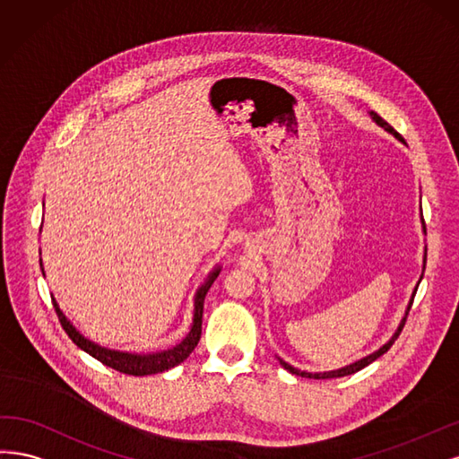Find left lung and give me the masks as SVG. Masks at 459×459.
Here are the masks:
<instances>
[{"label":"left lung","mask_w":459,"mask_h":459,"mask_svg":"<svg viewBox=\"0 0 459 459\" xmlns=\"http://www.w3.org/2000/svg\"><path fill=\"white\" fill-rule=\"evenodd\" d=\"M369 114V117H372V120L379 126V127H383L385 129L387 133H391V135H394L398 141H403V137L398 135V133L385 122L383 120L381 116H377L374 110H369L368 112ZM421 227H423V232H425V223H423V215H421ZM425 261H427V247H425V251H423V271H425ZM423 271H421V276H420V280H418V284H416V288H413V291H411V298H410V301H408V307H406V310H404V316H403V320H401V324H398L396 326V330H394V333L391 335V339L389 342L385 343V345H381L377 351H374V352H369V354H366V357H362L360 360H357V362H352V364H347V366H343V368H337V369H330V372H307V369H299V368H295V366H291V364H288L286 360H282L278 357V362L282 364L288 372H291V374H295V376H301V377H310V379H330V377H343V376H351V374H354V372H359V369H362V368H366L368 364H372L374 360H377L381 354H385L389 349H391V345L394 343V339L401 335V332H403V328H404V322H406V316H408V313H410V307H411V301H413V295H416V291H418V286H420V282H421V278H423Z\"/></svg>","instance_id":"obj_1"}]
</instances>
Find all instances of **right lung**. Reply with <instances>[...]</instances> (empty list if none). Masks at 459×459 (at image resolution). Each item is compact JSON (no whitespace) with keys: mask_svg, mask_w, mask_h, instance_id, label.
I'll list each match as a JSON object with an SVG mask.
<instances>
[{"mask_svg":"<svg viewBox=\"0 0 459 459\" xmlns=\"http://www.w3.org/2000/svg\"><path fill=\"white\" fill-rule=\"evenodd\" d=\"M39 264H41V259H39ZM41 273H43V276H46V271L41 269ZM219 273H221V264H215V267L210 271V274L205 276L204 282L198 286V290L195 293V313H192V324H190L188 333L183 337V342L177 343L171 349L160 351V352H129V351L102 347V345L91 342V339H87L76 326H74L70 318H66V315L61 310V307H58L55 298H53V307L56 310L58 320H61V324H63L65 332L82 351L91 354V357L97 359L99 362H102L112 369H117V372H122V374L152 376V374H160V372H168V369L175 368L177 364H181L183 360L188 359V354L198 345L200 335H202L204 299H205V293H208V290L215 282V278L219 276Z\"/></svg>","mask_w":459,"mask_h":459,"instance_id":"1","label":"right lung"}]
</instances>
